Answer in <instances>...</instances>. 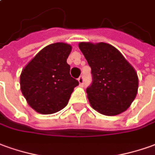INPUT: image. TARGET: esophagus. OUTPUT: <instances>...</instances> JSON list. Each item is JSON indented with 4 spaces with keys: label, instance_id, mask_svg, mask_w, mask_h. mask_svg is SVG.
Segmentation results:
<instances>
[{
    "label": "esophagus",
    "instance_id": "esophagus-1",
    "mask_svg": "<svg viewBox=\"0 0 155 155\" xmlns=\"http://www.w3.org/2000/svg\"><path fill=\"white\" fill-rule=\"evenodd\" d=\"M78 81H79L80 85H84V77L83 76H80V77L78 78Z\"/></svg>",
    "mask_w": 155,
    "mask_h": 155
}]
</instances>
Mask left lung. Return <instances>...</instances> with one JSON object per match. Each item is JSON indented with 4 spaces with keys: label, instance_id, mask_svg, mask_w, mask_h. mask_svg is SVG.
<instances>
[{
    "label": "left lung",
    "instance_id": "1",
    "mask_svg": "<svg viewBox=\"0 0 155 155\" xmlns=\"http://www.w3.org/2000/svg\"><path fill=\"white\" fill-rule=\"evenodd\" d=\"M79 48L91 68L92 83L86 89L91 106L106 116L126 111L138 93L134 67L111 44L82 42Z\"/></svg>",
    "mask_w": 155,
    "mask_h": 155
}]
</instances>
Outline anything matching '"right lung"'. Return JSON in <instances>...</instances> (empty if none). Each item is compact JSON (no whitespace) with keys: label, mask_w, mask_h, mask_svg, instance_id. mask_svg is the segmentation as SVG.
<instances>
[{"label":"right lung","mask_w":155,"mask_h":155,"mask_svg":"<svg viewBox=\"0 0 155 155\" xmlns=\"http://www.w3.org/2000/svg\"><path fill=\"white\" fill-rule=\"evenodd\" d=\"M71 49L70 44L64 43L49 44L21 71V93L37 112L52 114L62 110L79 85V81L71 77L67 64Z\"/></svg>","instance_id":"obj_1"}]
</instances>
